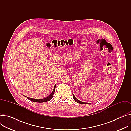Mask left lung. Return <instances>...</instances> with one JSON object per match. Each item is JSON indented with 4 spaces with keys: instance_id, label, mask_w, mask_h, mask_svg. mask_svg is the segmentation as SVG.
Segmentation results:
<instances>
[{
    "instance_id": "1",
    "label": "left lung",
    "mask_w": 131,
    "mask_h": 131,
    "mask_svg": "<svg viewBox=\"0 0 131 131\" xmlns=\"http://www.w3.org/2000/svg\"><path fill=\"white\" fill-rule=\"evenodd\" d=\"M73 99H74V100L76 102L78 103H80V104H89V103H90L83 102H81V101H79V100H78V99H77L75 97V96L74 95V94H73Z\"/></svg>"
}]
</instances>
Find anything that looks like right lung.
Here are the masks:
<instances>
[{
    "mask_svg": "<svg viewBox=\"0 0 131 131\" xmlns=\"http://www.w3.org/2000/svg\"><path fill=\"white\" fill-rule=\"evenodd\" d=\"M55 88H56V85L54 86V89H53V90L52 92L51 93V94H50L48 96L45 97V98H43V99H33V98H30V97H27L26 96H25V97H26L27 98H28V99H29L30 100L32 101L33 102H39V103H42V102H47V101H50V100H51L53 97V94L54 93V92H55Z\"/></svg>",
    "mask_w": 131,
    "mask_h": 131,
    "instance_id": "add662e5",
    "label": "right lung"
}]
</instances>
